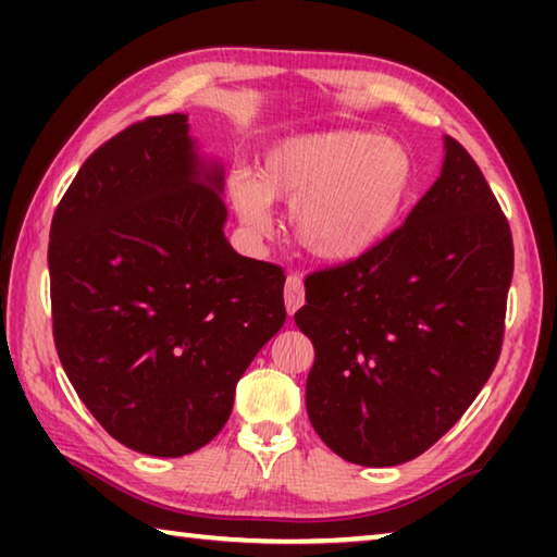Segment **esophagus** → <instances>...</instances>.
<instances>
[{"label":"esophagus","instance_id":"34e87169","mask_svg":"<svg viewBox=\"0 0 557 557\" xmlns=\"http://www.w3.org/2000/svg\"><path fill=\"white\" fill-rule=\"evenodd\" d=\"M301 305H305V282H301L299 275H287V282H285L287 314H295Z\"/></svg>","mask_w":557,"mask_h":557}]
</instances>
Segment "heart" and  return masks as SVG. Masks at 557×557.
I'll return each instance as SVG.
<instances>
[{"mask_svg":"<svg viewBox=\"0 0 557 557\" xmlns=\"http://www.w3.org/2000/svg\"><path fill=\"white\" fill-rule=\"evenodd\" d=\"M414 184L410 149L363 129H324L277 143L258 176L238 172L231 196L240 221L265 235L272 201L292 203V238L329 265L358 260L379 245L405 209Z\"/></svg>","mask_w":557,"mask_h":557,"instance_id":"b5f03b06","label":"heart"}]
</instances>
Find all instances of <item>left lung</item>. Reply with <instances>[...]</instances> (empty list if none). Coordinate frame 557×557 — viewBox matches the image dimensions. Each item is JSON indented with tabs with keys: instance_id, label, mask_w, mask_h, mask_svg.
Masks as SVG:
<instances>
[{
	"instance_id": "1",
	"label": "left lung",
	"mask_w": 557,
	"mask_h": 557,
	"mask_svg": "<svg viewBox=\"0 0 557 557\" xmlns=\"http://www.w3.org/2000/svg\"><path fill=\"white\" fill-rule=\"evenodd\" d=\"M513 240L482 169L445 162L398 231L305 280L297 326L314 344L307 414L338 457L395 467L465 414L502 354Z\"/></svg>"
}]
</instances>
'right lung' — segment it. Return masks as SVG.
<instances>
[{"mask_svg": "<svg viewBox=\"0 0 557 557\" xmlns=\"http://www.w3.org/2000/svg\"><path fill=\"white\" fill-rule=\"evenodd\" d=\"M221 194L223 166L174 112L98 147L53 213L55 351L92 418L143 455L209 445L285 324V272L231 248Z\"/></svg>", "mask_w": 557, "mask_h": 557, "instance_id": "1", "label": "right lung"}]
</instances>
